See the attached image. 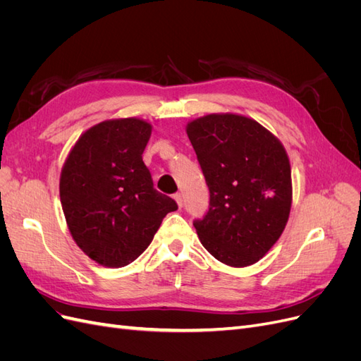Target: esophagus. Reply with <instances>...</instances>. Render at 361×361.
I'll list each match as a JSON object with an SVG mask.
<instances>
[{
    "instance_id": "obj_1",
    "label": "esophagus",
    "mask_w": 361,
    "mask_h": 361,
    "mask_svg": "<svg viewBox=\"0 0 361 361\" xmlns=\"http://www.w3.org/2000/svg\"><path fill=\"white\" fill-rule=\"evenodd\" d=\"M174 200H176V203H178V206L179 207H182V194L180 192H176V194H174Z\"/></svg>"
}]
</instances>
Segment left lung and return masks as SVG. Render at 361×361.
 I'll list each match as a JSON object with an SVG mask.
<instances>
[{
    "mask_svg": "<svg viewBox=\"0 0 361 361\" xmlns=\"http://www.w3.org/2000/svg\"><path fill=\"white\" fill-rule=\"evenodd\" d=\"M187 134L209 188V211L192 224L200 243L226 265L248 267L285 231L292 203L290 164L279 138L256 120L209 114Z\"/></svg>",
    "mask_w": 361,
    "mask_h": 361,
    "instance_id": "obj_1",
    "label": "left lung"
}]
</instances>
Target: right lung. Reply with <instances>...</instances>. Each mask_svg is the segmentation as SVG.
I'll return each instance as SVG.
<instances>
[{"label": "right lung", "instance_id": "right-lung-1", "mask_svg": "<svg viewBox=\"0 0 361 361\" xmlns=\"http://www.w3.org/2000/svg\"><path fill=\"white\" fill-rule=\"evenodd\" d=\"M152 126L140 118L97 123L80 137L64 162L60 199L72 238L110 268L134 262L178 203L154 188L143 152Z\"/></svg>", "mask_w": 361, "mask_h": 361}]
</instances>
